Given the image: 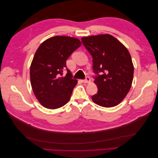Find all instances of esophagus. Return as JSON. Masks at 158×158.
<instances>
[{
	"instance_id": "esophagus-1",
	"label": "esophagus",
	"mask_w": 158,
	"mask_h": 158,
	"mask_svg": "<svg viewBox=\"0 0 158 158\" xmlns=\"http://www.w3.org/2000/svg\"><path fill=\"white\" fill-rule=\"evenodd\" d=\"M90 78H89V77H86L85 78V80H83V82H84V83H89V82H90Z\"/></svg>"
}]
</instances>
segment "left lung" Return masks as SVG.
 Segmentation results:
<instances>
[{"mask_svg":"<svg viewBox=\"0 0 158 158\" xmlns=\"http://www.w3.org/2000/svg\"><path fill=\"white\" fill-rule=\"evenodd\" d=\"M81 40L92 56L94 73L96 74L94 82L98 91L92 96L93 102L104 107L117 106L126 97L133 80L134 66L128 49L109 34Z\"/></svg>","mask_w":158,"mask_h":158,"instance_id":"8db88e82","label":"left lung"}]
</instances>
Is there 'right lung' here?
Masks as SVG:
<instances>
[{
	"mask_svg": "<svg viewBox=\"0 0 158 158\" xmlns=\"http://www.w3.org/2000/svg\"><path fill=\"white\" fill-rule=\"evenodd\" d=\"M82 43L74 37L56 35L38 47L30 66L31 85L36 98L50 109L64 106L78 81L66 68V60ZM67 69L68 73L62 76Z\"/></svg>",
	"mask_w": 158,
	"mask_h": 158,
	"instance_id": "obj_1",
	"label": "right lung"
}]
</instances>
